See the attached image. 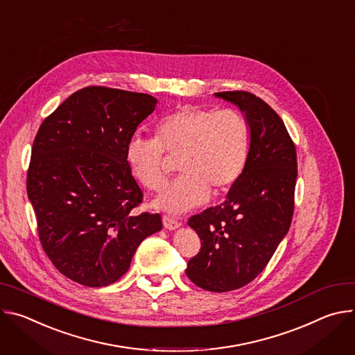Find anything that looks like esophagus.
Here are the masks:
<instances>
[{"mask_svg": "<svg viewBox=\"0 0 355 355\" xmlns=\"http://www.w3.org/2000/svg\"><path fill=\"white\" fill-rule=\"evenodd\" d=\"M162 221H164L165 228H168V230H176L180 225V221H178L176 218L169 217V216H164Z\"/></svg>", "mask_w": 355, "mask_h": 355, "instance_id": "obj_1", "label": "esophagus"}]
</instances>
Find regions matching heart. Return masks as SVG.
Returning a JSON list of instances; mask_svg holds the SVG:
<instances>
[{"instance_id": "obj_1", "label": "heart", "mask_w": 355, "mask_h": 355, "mask_svg": "<svg viewBox=\"0 0 355 355\" xmlns=\"http://www.w3.org/2000/svg\"><path fill=\"white\" fill-rule=\"evenodd\" d=\"M251 145L247 118L235 110L183 105L162 116L155 138L132 135L127 164L146 190L159 189L166 178V154L176 156L182 175L165 184L153 200L159 210L179 214L206 203L210 193H228L243 176Z\"/></svg>"}]
</instances>
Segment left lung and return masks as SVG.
<instances>
[{
  "label": "left lung",
  "instance_id": "1",
  "mask_svg": "<svg viewBox=\"0 0 355 355\" xmlns=\"http://www.w3.org/2000/svg\"><path fill=\"white\" fill-rule=\"evenodd\" d=\"M216 96L245 112L250 156L227 199L189 218L202 248L187 262L186 275L205 291L230 292L258 277L289 231L297 159L282 118L262 98L243 90Z\"/></svg>",
  "mask_w": 355,
  "mask_h": 355
}]
</instances>
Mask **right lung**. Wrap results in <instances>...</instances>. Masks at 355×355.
<instances>
[{"instance_id":"1","label":"right lung","mask_w":355,"mask_h":355,"mask_svg":"<svg viewBox=\"0 0 355 355\" xmlns=\"http://www.w3.org/2000/svg\"><path fill=\"white\" fill-rule=\"evenodd\" d=\"M155 105L149 94L89 86L37 130L28 198L44 251L73 282L114 284L142 240L162 228L161 214L132 211L144 193L125 159L128 139Z\"/></svg>"}]
</instances>
